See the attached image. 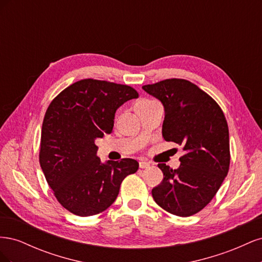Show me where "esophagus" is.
<instances>
[{"instance_id":"esophagus-1","label":"esophagus","mask_w":262,"mask_h":262,"mask_svg":"<svg viewBox=\"0 0 262 262\" xmlns=\"http://www.w3.org/2000/svg\"><path fill=\"white\" fill-rule=\"evenodd\" d=\"M139 165H140V168H148L149 167V163H147L145 161H141L139 163Z\"/></svg>"}]
</instances>
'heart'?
Masks as SVG:
<instances>
[{
	"mask_svg": "<svg viewBox=\"0 0 262 262\" xmlns=\"http://www.w3.org/2000/svg\"><path fill=\"white\" fill-rule=\"evenodd\" d=\"M150 102H154V101H150V100H142V101H139L137 105H147V104H150Z\"/></svg>",
	"mask_w": 262,
	"mask_h": 262,
	"instance_id": "b5f03b06",
	"label": "heart"
}]
</instances>
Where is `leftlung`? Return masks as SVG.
<instances>
[{"label":"left lung","instance_id":"left-lung-1","mask_svg":"<svg viewBox=\"0 0 262 262\" xmlns=\"http://www.w3.org/2000/svg\"><path fill=\"white\" fill-rule=\"evenodd\" d=\"M142 89L164 106V140L186 152L177 169L158 164L164 178L152 189L153 199L173 215H193L213 199L227 176L231 155L225 116L207 93L181 78Z\"/></svg>","mask_w":262,"mask_h":262}]
</instances>
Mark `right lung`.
Masks as SVG:
<instances>
[{
  "instance_id": "add662e5",
  "label": "right lung",
  "mask_w": 262,
  "mask_h": 262,
  "mask_svg": "<svg viewBox=\"0 0 262 262\" xmlns=\"http://www.w3.org/2000/svg\"><path fill=\"white\" fill-rule=\"evenodd\" d=\"M138 97L128 85L86 78L63 90L47 109L39 162L57 200L75 215L107 210L122 180L138 170L132 158L101 163L95 144L113 132L117 109Z\"/></svg>"
}]
</instances>
